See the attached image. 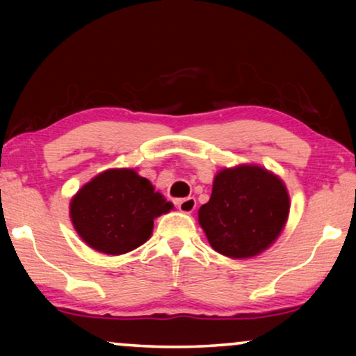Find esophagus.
<instances>
[{
  "label": "esophagus",
  "mask_w": 356,
  "mask_h": 356,
  "mask_svg": "<svg viewBox=\"0 0 356 356\" xmlns=\"http://www.w3.org/2000/svg\"><path fill=\"white\" fill-rule=\"evenodd\" d=\"M177 206H178V209L181 212H184V213H191L194 209H196V199L194 197H184V199H179V201L177 202Z\"/></svg>",
  "instance_id": "34e87169"
}]
</instances>
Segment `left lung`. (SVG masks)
<instances>
[{
  "instance_id": "8db88e82",
  "label": "left lung",
  "mask_w": 356,
  "mask_h": 356,
  "mask_svg": "<svg viewBox=\"0 0 356 356\" xmlns=\"http://www.w3.org/2000/svg\"><path fill=\"white\" fill-rule=\"evenodd\" d=\"M289 211L282 179L261 167L241 165L217 173L211 199L199 209V223L213 250L241 259L277 240Z\"/></svg>"
}]
</instances>
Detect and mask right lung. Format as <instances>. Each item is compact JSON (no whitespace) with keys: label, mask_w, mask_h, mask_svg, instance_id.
Here are the masks:
<instances>
[{"label":"right lung","mask_w":356,"mask_h":356,"mask_svg":"<svg viewBox=\"0 0 356 356\" xmlns=\"http://www.w3.org/2000/svg\"><path fill=\"white\" fill-rule=\"evenodd\" d=\"M173 204L134 170L100 173L71 201V220L87 245L105 254H124L152 235L154 218Z\"/></svg>","instance_id":"add662e5"}]
</instances>
